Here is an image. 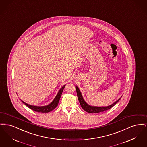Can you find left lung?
<instances>
[{
  "label": "left lung",
  "mask_w": 147,
  "mask_h": 147,
  "mask_svg": "<svg viewBox=\"0 0 147 147\" xmlns=\"http://www.w3.org/2000/svg\"><path fill=\"white\" fill-rule=\"evenodd\" d=\"M76 89L77 90V96L78 98V100L79 101V103L81 105L83 109L85 111L89 113H99V112H104L105 111H106L110 109H111L115 105H116L118 102L119 100L121 99L119 98L118 99L116 102L113 103L111 105H109L108 106H102V107H98V106H92L91 105H88L84 100L83 98V96L82 95V93L80 91L79 89L77 86H76ZM122 97V96H121Z\"/></svg>",
  "instance_id": "8db88e82"
}]
</instances>
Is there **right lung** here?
I'll return each mask as SVG.
<instances>
[{"mask_svg": "<svg viewBox=\"0 0 147 147\" xmlns=\"http://www.w3.org/2000/svg\"><path fill=\"white\" fill-rule=\"evenodd\" d=\"M65 86V85H63V86L61 88V89L59 90V91H58V92L57 93L56 97L54 98V100L52 101V102L49 104L48 105L46 106H33V105H28V104L24 102V101H21L25 105L27 106L30 109H31V110H34V111H36L38 112H49L51 111H52L53 110H54L56 107L58 106L59 99L61 97L62 92L63 91V89L64 88V87Z\"/></svg>", "mask_w": 147, "mask_h": 147, "instance_id": "1", "label": "right lung"}]
</instances>
